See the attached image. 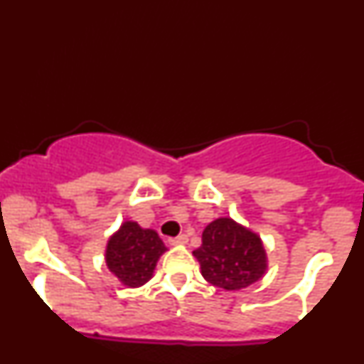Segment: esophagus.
Wrapping results in <instances>:
<instances>
[{"instance_id": "1", "label": "esophagus", "mask_w": 364, "mask_h": 364, "mask_svg": "<svg viewBox=\"0 0 364 364\" xmlns=\"http://www.w3.org/2000/svg\"><path fill=\"white\" fill-rule=\"evenodd\" d=\"M170 245H184V243H188V235L186 234H181L175 237V239H170Z\"/></svg>"}]
</instances>
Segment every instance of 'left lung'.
Masks as SVG:
<instances>
[{"mask_svg": "<svg viewBox=\"0 0 364 364\" xmlns=\"http://www.w3.org/2000/svg\"><path fill=\"white\" fill-rule=\"evenodd\" d=\"M193 253L200 262L203 279L228 291L253 285L266 270L259 237L230 218L210 223L202 234V245Z\"/></svg>", "mask_w": 364, "mask_h": 364, "instance_id": "left-lung-1", "label": "left lung"}]
</instances>
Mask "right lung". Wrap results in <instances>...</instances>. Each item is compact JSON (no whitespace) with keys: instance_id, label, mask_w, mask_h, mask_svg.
<instances>
[{"instance_id":"right-lung-1","label":"right lung","mask_w":364,"mask_h":364,"mask_svg":"<svg viewBox=\"0 0 364 364\" xmlns=\"http://www.w3.org/2000/svg\"><path fill=\"white\" fill-rule=\"evenodd\" d=\"M165 250L157 232L127 221L108 242L107 264L124 285L135 288L151 279Z\"/></svg>"}]
</instances>
